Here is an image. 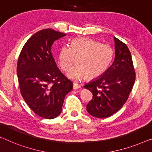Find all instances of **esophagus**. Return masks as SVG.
Segmentation results:
<instances>
[{"label": "esophagus", "mask_w": 152, "mask_h": 152, "mask_svg": "<svg viewBox=\"0 0 152 152\" xmlns=\"http://www.w3.org/2000/svg\"><path fill=\"white\" fill-rule=\"evenodd\" d=\"M81 87V85H78V83H74V85H73V88L74 89H78L79 88H80Z\"/></svg>", "instance_id": "1"}]
</instances>
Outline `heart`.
Wrapping results in <instances>:
<instances>
[{"mask_svg":"<svg viewBox=\"0 0 152 152\" xmlns=\"http://www.w3.org/2000/svg\"><path fill=\"white\" fill-rule=\"evenodd\" d=\"M113 50L110 45L100 44L89 38H76L71 46L63 45L58 51V63L63 71H67L77 58L76 65L67 72L68 78L78 80L99 77L106 71L113 58Z\"/></svg>","mask_w":152,"mask_h":152,"instance_id":"heart-1","label":"heart"}]
</instances>
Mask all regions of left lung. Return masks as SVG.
<instances>
[{
    "instance_id": "8db88e82",
    "label": "left lung",
    "mask_w": 152,
    "mask_h": 152,
    "mask_svg": "<svg viewBox=\"0 0 152 152\" xmlns=\"http://www.w3.org/2000/svg\"><path fill=\"white\" fill-rule=\"evenodd\" d=\"M115 58L112 65L98 78L84 85L93 94L87 110L96 118H107L121 110L135 82L132 55L127 46L114 36Z\"/></svg>"
}]
</instances>
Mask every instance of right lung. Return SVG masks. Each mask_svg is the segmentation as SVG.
<instances>
[{"label":"right lung","mask_w":152,"mask_h":152,"mask_svg":"<svg viewBox=\"0 0 152 152\" xmlns=\"http://www.w3.org/2000/svg\"><path fill=\"white\" fill-rule=\"evenodd\" d=\"M65 36L52 29L38 31L23 46L18 60L21 95L29 108L44 118L60 115L65 96L73 89V83L58 68L51 52L55 40Z\"/></svg>","instance_id":"add662e5"}]
</instances>
